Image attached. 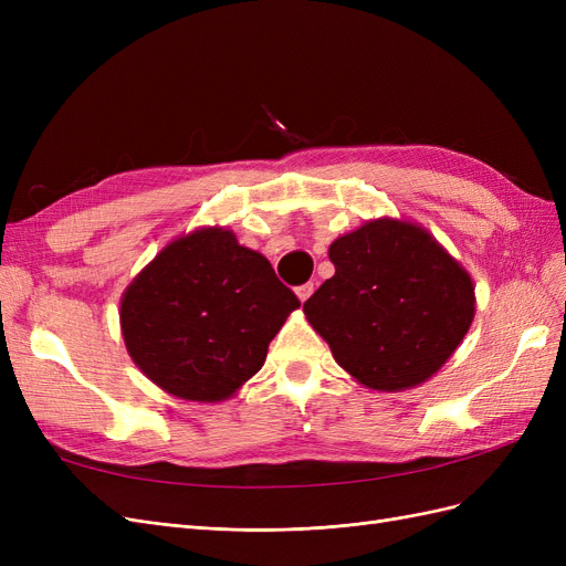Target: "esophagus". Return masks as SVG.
<instances>
[{
	"label": "esophagus",
	"mask_w": 566,
	"mask_h": 566,
	"mask_svg": "<svg viewBox=\"0 0 566 566\" xmlns=\"http://www.w3.org/2000/svg\"><path fill=\"white\" fill-rule=\"evenodd\" d=\"M295 293H297V297H300L302 302H306V300L312 297V293H314V283H304V285H300V287L295 290Z\"/></svg>",
	"instance_id": "obj_1"
}]
</instances>
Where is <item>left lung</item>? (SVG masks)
Here are the masks:
<instances>
[{
  "label": "left lung",
  "mask_w": 566,
  "mask_h": 566,
  "mask_svg": "<svg viewBox=\"0 0 566 566\" xmlns=\"http://www.w3.org/2000/svg\"><path fill=\"white\" fill-rule=\"evenodd\" d=\"M335 276L304 302L335 361L380 391L416 387L447 364L474 318V287L420 227L378 219L331 245Z\"/></svg>",
  "instance_id": "1"
}]
</instances>
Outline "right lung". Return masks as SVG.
Listing matches in <instances>:
<instances>
[{"label":"right lung","mask_w":566,"mask_h":566,"mask_svg":"<svg viewBox=\"0 0 566 566\" xmlns=\"http://www.w3.org/2000/svg\"><path fill=\"white\" fill-rule=\"evenodd\" d=\"M297 295L227 229L169 243L127 287L119 323L148 380L188 401H221L264 366Z\"/></svg>","instance_id":"add662e5"}]
</instances>
